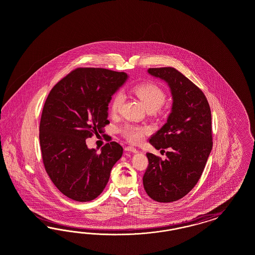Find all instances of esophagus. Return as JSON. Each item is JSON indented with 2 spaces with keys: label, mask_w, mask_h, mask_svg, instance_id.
<instances>
[{
  "label": "esophagus",
  "mask_w": 255,
  "mask_h": 255,
  "mask_svg": "<svg viewBox=\"0 0 255 255\" xmlns=\"http://www.w3.org/2000/svg\"><path fill=\"white\" fill-rule=\"evenodd\" d=\"M125 149H126L127 151H131V152H134V153L137 152V149L133 147H127Z\"/></svg>",
  "instance_id": "obj_1"
}]
</instances>
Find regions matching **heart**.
<instances>
[{"mask_svg":"<svg viewBox=\"0 0 255 255\" xmlns=\"http://www.w3.org/2000/svg\"><path fill=\"white\" fill-rule=\"evenodd\" d=\"M133 93L143 102L149 112H154L161 108L165 101V93L159 86L152 83H144L134 87ZM125 96L123 92L114 94L110 103V112L117 114L121 111L124 105ZM148 131L147 128L136 126L133 124H126L123 128L124 135L132 143L141 142Z\"/></svg>","mask_w":255,"mask_h":255,"instance_id":"heart-1","label":"heart"}]
</instances>
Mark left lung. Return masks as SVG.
Segmentation results:
<instances>
[{
  "label": "left lung",
  "instance_id": "1",
  "mask_svg": "<svg viewBox=\"0 0 255 255\" xmlns=\"http://www.w3.org/2000/svg\"><path fill=\"white\" fill-rule=\"evenodd\" d=\"M170 89L172 108L166 123L149 139L156 148H167L166 159L147 152L143 185L153 200L168 203L185 196L198 182L212 149L211 112L205 94L172 67L149 68Z\"/></svg>",
  "mask_w": 255,
  "mask_h": 255
}]
</instances>
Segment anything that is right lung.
Returning a JSON list of instances; mask_svg holds the SVG:
<instances>
[{"label":"right lung","mask_w":255,"mask_h":255,"mask_svg":"<svg viewBox=\"0 0 255 255\" xmlns=\"http://www.w3.org/2000/svg\"><path fill=\"white\" fill-rule=\"evenodd\" d=\"M124 72L77 68L52 88L43 108L39 139L46 173L72 200L88 202L100 195L124 148L110 142L97 152L86 139L109 124L108 104L128 79Z\"/></svg>","instance_id":"1"}]
</instances>
